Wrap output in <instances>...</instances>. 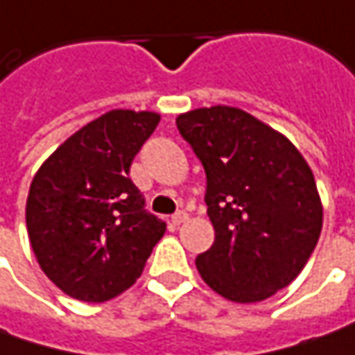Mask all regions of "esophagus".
I'll use <instances>...</instances> for the list:
<instances>
[{"label":"esophagus","instance_id":"esophagus-1","mask_svg":"<svg viewBox=\"0 0 355 355\" xmlns=\"http://www.w3.org/2000/svg\"><path fill=\"white\" fill-rule=\"evenodd\" d=\"M187 219H189V215H187L185 211H178L171 215V223H173V225H182V223H185Z\"/></svg>","mask_w":355,"mask_h":355}]
</instances>
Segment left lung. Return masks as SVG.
I'll return each mask as SVG.
<instances>
[{"mask_svg":"<svg viewBox=\"0 0 355 355\" xmlns=\"http://www.w3.org/2000/svg\"><path fill=\"white\" fill-rule=\"evenodd\" d=\"M175 124L207 175L215 241L196 259L201 279L241 304L288 286L322 231L306 159L277 130L231 106L198 108Z\"/></svg>","mask_w":355,"mask_h":355,"instance_id":"left-lung-1","label":"left lung"}]
</instances>
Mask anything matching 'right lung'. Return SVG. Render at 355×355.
Listing matches in <instances>:
<instances>
[{
	"instance_id": "1",
	"label": "right lung",
	"mask_w": 355,
	"mask_h": 355,
	"mask_svg": "<svg viewBox=\"0 0 355 355\" xmlns=\"http://www.w3.org/2000/svg\"><path fill=\"white\" fill-rule=\"evenodd\" d=\"M156 112L110 110L75 132L35 173L27 231L39 266L62 293L104 302L142 275L166 221L146 209L130 166Z\"/></svg>"
}]
</instances>
